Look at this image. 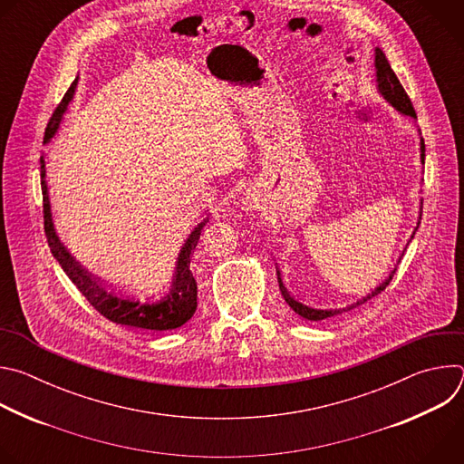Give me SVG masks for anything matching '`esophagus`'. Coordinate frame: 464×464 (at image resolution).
<instances>
[{
  "label": "esophagus",
  "mask_w": 464,
  "mask_h": 464,
  "mask_svg": "<svg viewBox=\"0 0 464 464\" xmlns=\"http://www.w3.org/2000/svg\"><path fill=\"white\" fill-rule=\"evenodd\" d=\"M242 204H244V208H246L247 211H255V209H258V206H260L258 192H256L253 187H249V188L244 192Z\"/></svg>",
  "instance_id": "obj_1"
}]
</instances>
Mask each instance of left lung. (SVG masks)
Here are the masks:
<instances>
[{"instance_id": "1", "label": "left lung", "mask_w": 464, "mask_h": 464, "mask_svg": "<svg viewBox=\"0 0 464 464\" xmlns=\"http://www.w3.org/2000/svg\"><path fill=\"white\" fill-rule=\"evenodd\" d=\"M374 73H376V90H378V93L382 95V99H383L385 102H389L399 113L408 115V117H411L413 121H417V113H415V110H413V104H411V101H410L406 90L402 88L401 81L396 79L394 72L391 70V63L387 62V58H385V54H383V51H382L380 47L374 49ZM419 134H420V130H419ZM424 158H426V147H424V140H422V136H420V163H422V165H424ZM420 218H422V200H420L417 227L413 229L411 238L415 237V233H417V229H419ZM411 238L408 240V244L411 242ZM408 244H406V246H408ZM402 255H404V251H402ZM399 262H401V258L396 260V264H399ZM396 264H394V268L389 272V276H387L374 290H371L367 295H363L362 299H358V301H354L353 304H347V306H343V308H314V306H308V304L297 301V299L286 290V286L283 285L279 268H277V281H279V288H281V294H283L285 301L288 303V306H290L297 315H301V317H304V319H308V321H323V319H326V317H333V315H338V314H342V312L353 310V308H356V306L367 303V301L372 299L374 295H378L382 290H385V286L389 285V281L392 279V276H394V272H396Z\"/></svg>"}]
</instances>
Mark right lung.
Here are the masks:
<instances>
[{
  "label": "right lung",
  "mask_w": 464,
  "mask_h": 464,
  "mask_svg": "<svg viewBox=\"0 0 464 464\" xmlns=\"http://www.w3.org/2000/svg\"><path fill=\"white\" fill-rule=\"evenodd\" d=\"M77 82H79V79H75V82L72 84L68 93H65L62 104L53 113V117L47 124V130H45L44 145H47L58 131L63 113L68 111V106L73 101ZM40 176H42V194H44V224H45V237H47L51 253L58 260L65 276L72 279V283L81 290V294L90 301V304L97 312H101L106 319L117 323V324L140 328V330H152V333H165V330L179 328L194 315L196 306H198V303H196L198 286H196V281L190 272V255L198 244V238H200L204 226L209 222V218H204L185 238V242L178 253V258H176L174 274L165 290L158 292L156 295H147V297L124 295V294L106 288L97 279H93L88 272H84L81 264L60 242V237L56 235V229H54L53 213H51L44 156L40 158Z\"/></svg>",
  "instance_id": "obj_1"
}]
</instances>
